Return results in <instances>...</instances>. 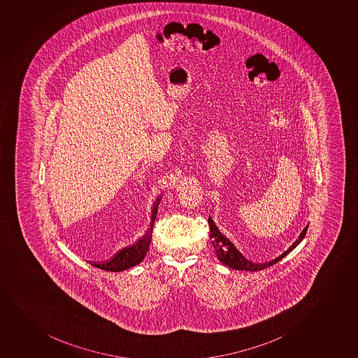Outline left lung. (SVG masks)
I'll use <instances>...</instances> for the list:
<instances>
[{
    "instance_id": "8db88e82",
    "label": "left lung",
    "mask_w": 358,
    "mask_h": 358,
    "mask_svg": "<svg viewBox=\"0 0 358 358\" xmlns=\"http://www.w3.org/2000/svg\"><path fill=\"white\" fill-rule=\"evenodd\" d=\"M208 225H210V238H211V243L212 245H213V248H215L218 259L220 260L224 265L231 267V268H234V270L251 272L260 271V270H264V268H266V267L272 266L273 264L278 263L279 260H282L287 253H290L291 251L303 241V238L305 237L306 231H308V227H309V225H306L303 232L299 234V238H298L297 241H294V244L291 245L289 250H286L285 252L282 253V255L277 257L275 259L271 260V262H267V263H252V262L246 259V258L236 249V246H234L224 234H222V232L218 230V227L215 226V222L212 220L211 217L208 218Z\"/></svg>"
}]
</instances>
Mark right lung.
<instances>
[{
  "label": "right lung",
  "mask_w": 358,
  "mask_h": 358,
  "mask_svg": "<svg viewBox=\"0 0 358 358\" xmlns=\"http://www.w3.org/2000/svg\"><path fill=\"white\" fill-rule=\"evenodd\" d=\"M160 198L155 200V206L152 210L151 225L147 231L146 234L143 236L136 244L131 245L128 248L121 250L110 260L103 262V263H91L93 266L99 267L106 271L119 272L127 270L129 267L136 266L138 264L143 262L146 256L147 251L150 249L151 244L152 234H153V225H155V218H157V212H158V205Z\"/></svg>",
  "instance_id": "obj_1"
}]
</instances>
